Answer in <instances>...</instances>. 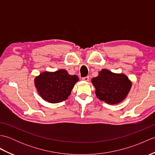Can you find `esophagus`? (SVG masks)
<instances>
[{
	"instance_id": "obj_1",
	"label": "esophagus",
	"mask_w": 155,
	"mask_h": 155,
	"mask_svg": "<svg viewBox=\"0 0 155 155\" xmlns=\"http://www.w3.org/2000/svg\"><path fill=\"white\" fill-rule=\"evenodd\" d=\"M83 80L84 81H89V77H88V76H87V77H83Z\"/></svg>"
}]
</instances>
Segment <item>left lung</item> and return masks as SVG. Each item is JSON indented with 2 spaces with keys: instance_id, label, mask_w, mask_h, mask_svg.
I'll return each mask as SVG.
<instances>
[{
  "instance_id": "obj_1",
  "label": "left lung",
  "mask_w": 155,
  "mask_h": 155,
  "mask_svg": "<svg viewBox=\"0 0 155 155\" xmlns=\"http://www.w3.org/2000/svg\"><path fill=\"white\" fill-rule=\"evenodd\" d=\"M97 98L110 104L120 103L127 97L131 82L123 74H116L107 69L101 70L98 76L92 79Z\"/></svg>"
}]
</instances>
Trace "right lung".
<instances>
[{"instance_id":"obj_1","label":"right lung","mask_w":155,"mask_h":155,"mask_svg":"<svg viewBox=\"0 0 155 155\" xmlns=\"http://www.w3.org/2000/svg\"><path fill=\"white\" fill-rule=\"evenodd\" d=\"M76 75H70L63 69L55 72H43L35 78V84L38 94L46 101L58 103L67 99L75 83Z\"/></svg>"}]
</instances>
